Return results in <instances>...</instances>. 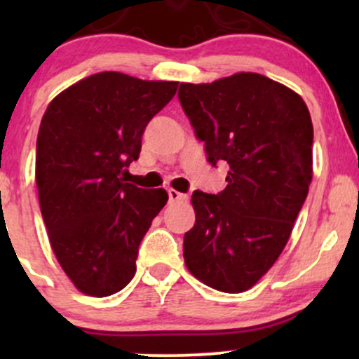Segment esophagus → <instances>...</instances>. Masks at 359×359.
Masks as SVG:
<instances>
[{
    "instance_id": "obj_1",
    "label": "esophagus",
    "mask_w": 359,
    "mask_h": 359,
    "mask_svg": "<svg viewBox=\"0 0 359 359\" xmlns=\"http://www.w3.org/2000/svg\"><path fill=\"white\" fill-rule=\"evenodd\" d=\"M185 199H187L185 194H180L179 191H175V189H168V201H170V203H179V201Z\"/></svg>"
}]
</instances>
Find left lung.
I'll return each mask as SVG.
<instances>
[{
	"mask_svg": "<svg viewBox=\"0 0 359 359\" xmlns=\"http://www.w3.org/2000/svg\"><path fill=\"white\" fill-rule=\"evenodd\" d=\"M184 113L212 167L229 165L224 191L192 194L196 224L185 265L216 290L240 294L285 248L312 180L314 128L302 97L255 72L179 88Z\"/></svg>",
	"mask_w": 359,
	"mask_h": 359,
	"instance_id": "left-lung-1",
	"label": "left lung"
}]
</instances>
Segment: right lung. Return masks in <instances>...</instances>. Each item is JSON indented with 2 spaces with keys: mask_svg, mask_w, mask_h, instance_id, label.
<instances>
[{
  "mask_svg": "<svg viewBox=\"0 0 359 359\" xmlns=\"http://www.w3.org/2000/svg\"><path fill=\"white\" fill-rule=\"evenodd\" d=\"M177 86L100 72L45 111L35 156L40 211L62 270L82 294L108 297L135 277L140 243L168 196L128 184L125 174Z\"/></svg>",
  "mask_w": 359,
  "mask_h": 359,
  "instance_id": "right-lung-1",
  "label": "right lung"
}]
</instances>
